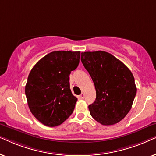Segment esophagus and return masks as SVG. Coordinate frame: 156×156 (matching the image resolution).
<instances>
[{"label":"esophagus","mask_w":156,"mask_h":156,"mask_svg":"<svg viewBox=\"0 0 156 156\" xmlns=\"http://www.w3.org/2000/svg\"><path fill=\"white\" fill-rule=\"evenodd\" d=\"M84 97H85V94L84 93H82L80 94V98H82V99H84Z\"/></svg>","instance_id":"esophagus-1"}]
</instances>
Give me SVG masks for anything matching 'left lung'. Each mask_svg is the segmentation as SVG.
<instances>
[{
	"mask_svg": "<svg viewBox=\"0 0 156 156\" xmlns=\"http://www.w3.org/2000/svg\"><path fill=\"white\" fill-rule=\"evenodd\" d=\"M81 61L96 89L95 101L89 106L91 116L104 126L119 123L131 110L136 97L133 74L122 62L104 51L82 52Z\"/></svg>",
	"mask_w": 156,
	"mask_h": 156,
	"instance_id": "obj_1",
	"label": "left lung"
}]
</instances>
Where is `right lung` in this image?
<instances>
[{
  "mask_svg": "<svg viewBox=\"0 0 156 156\" xmlns=\"http://www.w3.org/2000/svg\"><path fill=\"white\" fill-rule=\"evenodd\" d=\"M80 52L55 51L33 67L25 95L34 116L49 127L60 125L72 114L77 98L69 87V74L78 67Z\"/></svg>",
  "mask_w": 156,
  "mask_h": 156,
  "instance_id": "1",
  "label": "right lung"
}]
</instances>
